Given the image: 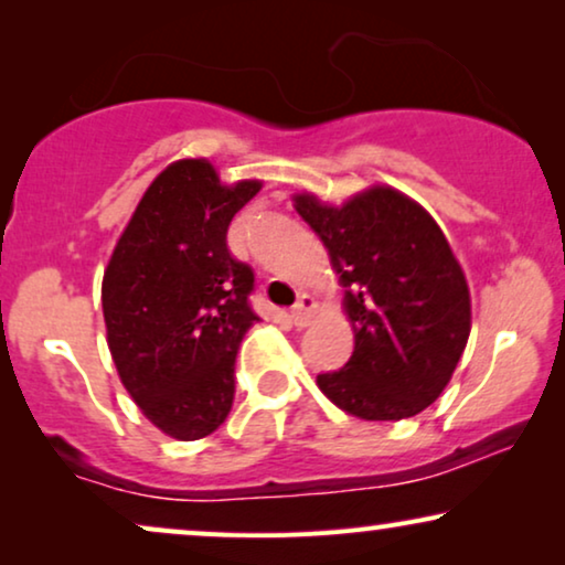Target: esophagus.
<instances>
[{"label": "esophagus", "instance_id": "1", "mask_svg": "<svg viewBox=\"0 0 565 565\" xmlns=\"http://www.w3.org/2000/svg\"><path fill=\"white\" fill-rule=\"evenodd\" d=\"M316 298L311 296V292H303V296H298V300H296V306L290 308V321L296 323V327H308V323H311V319H313V313H316Z\"/></svg>", "mask_w": 565, "mask_h": 565}]
</instances>
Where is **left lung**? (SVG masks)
<instances>
[{"instance_id": "obj_1", "label": "left lung", "mask_w": 565, "mask_h": 565, "mask_svg": "<svg viewBox=\"0 0 565 565\" xmlns=\"http://www.w3.org/2000/svg\"><path fill=\"white\" fill-rule=\"evenodd\" d=\"M344 290L354 352L316 377L331 404L365 422H398L437 401L470 334L466 275L443 228L404 192L375 184L342 207L296 195Z\"/></svg>"}]
</instances>
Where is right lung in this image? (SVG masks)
Segmentation results:
<instances>
[{"label": "right lung", "instance_id": "add662e5", "mask_svg": "<svg viewBox=\"0 0 565 565\" xmlns=\"http://www.w3.org/2000/svg\"><path fill=\"white\" fill-rule=\"evenodd\" d=\"M262 182L223 184L205 159L169 164L143 192L103 277L107 347L130 398L164 435L207 437L234 404L238 344L259 316L228 223Z\"/></svg>", "mask_w": 565, "mask_h": 565}]
</instances>
